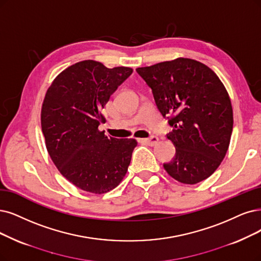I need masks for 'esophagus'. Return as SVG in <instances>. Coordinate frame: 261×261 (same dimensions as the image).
Returning <instances> with one entry per match:
<instances>
[{"instance_id":"esophagus-1","label":"esophagus","mask_w":261,"mask_h":261,"mask_svg":"<svg viewBox=\"0 0 261 261\" xmlns=\"http://www.w3.org/2000/svg\"><path fill=\"white\" fill-rule=\"evenodd\" d=\"M139 141L143 142V143H146L147 145H149V146H153V145H156V144L158 143L159 139L157 137H155V136H152L149 139H140Z\"/></svg>"}]
</instances>
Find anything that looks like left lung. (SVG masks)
<instances>
[{"label":"left lung","mask_w":261,"mask_h":261,"mask_svg":"<svg viewBox=\"0 0 261 261\" xmlns=\"http://www.w3.org/2000/svg\"><path fill=\"white\" fill-rule=\"evenodd\" d=\"M137 72L173 128L167 138L175 146V157L163 168L182 184L210 177L226 156L233 128L224 84L208 66L188 58L138 67Z\"/></svg>","instance_id":"8db88e82"}]
</instances>
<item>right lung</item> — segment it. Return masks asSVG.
<instances>
[{
    "mask_svg": "<svg viewBox=\"0 0 261 261\" xmlns=\"http://www.w3.org/2000/svg\"><path fill=\"white\" fill-rule=\"evenodd\" d=\"M132 72L85 60L62 71L46 92L41 123L47 151L61 174L84 191L105 194L128 171L138 142L106 137L98 128L105 122L102 109Z\"/></svg>",
    "mask_w": 261,
    "mask_h": 261,
    "instance_id": "right-lung-1",
    "label": "right lung"
}]
</instances>
